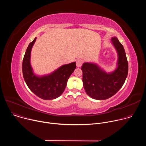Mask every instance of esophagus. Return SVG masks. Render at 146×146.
I'll list each match as a JSON object with an SVG mask.
<instances>
[{
  "mask_svg": "<svg viewBox=\"0 0 146 146\" xmlns=\"http://www.w3.org/2000/svg\"><path fill=\"white\" fill-rule=\"evenodd\" d=\"M82 64V60L81 59H78L76 60V66L77 68L80 67Z\"/></svg>",
  "mask_w": 146,
  "mask_h": 146,
  "instance_id": "1",
  "label": "esophagus"
}]
</instances>
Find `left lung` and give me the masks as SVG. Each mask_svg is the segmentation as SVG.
I'll use <instances>...</instances> for the list:
<instances>
[{"mask_svg": "<svg viewBox=\"0 0 146 146\" xmlns=\"http://www.w3.org/2000/svg\"><path fill=\"white\" fill-rule=\"evenodd\" d=\"M111 41L118 54L117 67L106 73L98 65L85 62L82 64L83 86L88 95L97 100H105L115 95L122 87L128 73V64L123 46L116 37Z\"/></svg>", "mask_w": 146, "mask_h": 146, "instance_id": "obj_1", "label": "left lung"}]
</instances>
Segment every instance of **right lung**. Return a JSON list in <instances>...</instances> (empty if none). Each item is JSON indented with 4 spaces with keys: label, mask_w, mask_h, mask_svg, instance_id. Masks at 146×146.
I'll return each instance as SVG.
<instances>
[{
    "label": "right lung",
    "mask_w": 146,
    "mask_h": 146,
    "mask_svg": "<svg viewBox=\"0 0 146 146\" xmlns=\"http://www.w3.org/2000/svg\"><path fill=\"white\" fill-rule=\"evenodd\" d=\"M36 37L29 43L23 62L24 80L30 90L36 96L44 100L58 98L64 92L68 80L76 68V62L64 65L49 74L36 75L31 65V54Z\"/></svg>",
    "instance_id": "obj_1"
}]
</instances>
